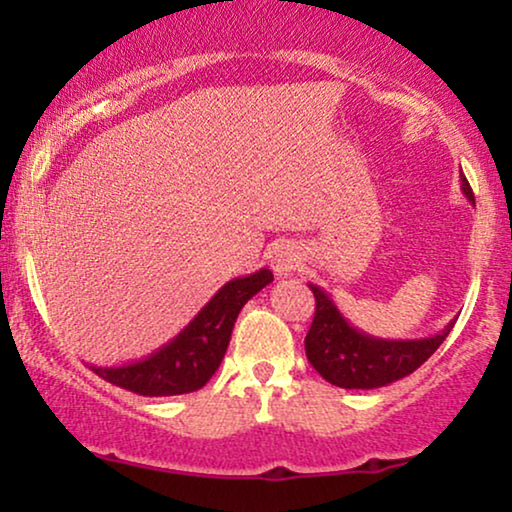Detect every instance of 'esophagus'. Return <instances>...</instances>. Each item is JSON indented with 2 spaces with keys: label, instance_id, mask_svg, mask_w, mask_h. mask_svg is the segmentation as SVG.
<instances>
[{
  "label": "esophagus",
  "instance_id": "34e87169",
  "mask_svg": "<svg viewBox=\"0 0 512 512\" xmlns=\"http://www.w3.org/2000/svg\"><path fill=\"white\" fill-rule=\"evenodd\" d=\"M270 265H272V270H275V275L286 277L298 268L300 256H298V251L291 247V244H282V247H277L275 254H272Z\"/></svg>",
  "mask_w": 512,
  "mask_h": 512
}]
</instances>
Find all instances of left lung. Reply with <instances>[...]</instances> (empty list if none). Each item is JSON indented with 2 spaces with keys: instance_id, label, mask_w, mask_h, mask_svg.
I'll list each match as a JSON object with an SVG mask.
<instances>
[{
  "instance_id": "8db88e82",
  "label": "left lung",
  "mask_w": 512,
  "mask_h": 512,
  "mask_svg": "<svg viewBox=\"0 0 512 512\" xmlns=\"http://www.w3.org/2000/svg\"><path fill=\"white\" fill-rule=\"evenodd\" d=\"M461 191L475 205L473 191L466 177H461ZM314 293V319L305 335V354L314 370L326 382L342 389H377L415 373L443 340L450 335L454 319L443 331L419 340H384L354 328L335 307L333 298L317 284Z\"/></svg>"
}]
</instances>
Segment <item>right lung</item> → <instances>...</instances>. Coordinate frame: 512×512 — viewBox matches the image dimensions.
<instances>
[{
	"mask_svg": "<svg viewBox=\"0 0 512 512\" xmlns=\"http://www.w3.org/2000/svg\"><path fill=\"white\" fill-rule=\"evenodd\" d=\"M272 282L268 268L235 277L195 314L184 331L142 361L116 368L90 366L102 380L139 396H179L198 391L221 366L237 314L258 291Z\"/></svg>",
	"mask_w": 512,
	"mask_h": 512,
	"instance_id": "obj_1",
	"label": "right lung"
}]
</instances>
